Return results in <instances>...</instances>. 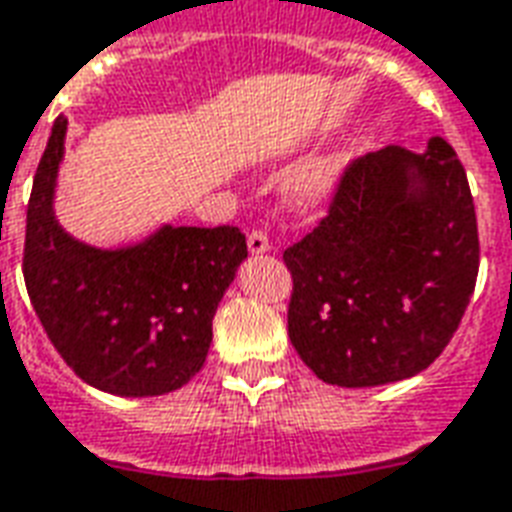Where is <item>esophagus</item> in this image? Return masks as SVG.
Returning a JSON list of instances; mask_svg holds the SVG:
<instances>
[{"mask_svg": "<svg viewBox=\"0 0 512 512\" xmlns=\"http://www.w3.org/2000/svg\"><path fill=\"white\" fill-rule=\"evenodd\" d=\"M270 248V237H267L264 231H251V234H248V251H251L253 256L270 253Z\"/></svg>", "mask_w": 512, "mask_h": 512, "instance_id": "34e87169", "label": "esophagus"}]
</instances>
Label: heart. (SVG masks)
<instances>
[{"mask_svg":"<svg viewBox=\"0 0 512 512\" xmlns=\"http://www.w3.org/2000/svg\"><path fill=\"white\" fill-rule=\"evenodd\" d=\"M354 166V149L338 147L305 160L286 185V199L297 212H316L335 199Z\"/></svg>","mask_w":512,"mask_h":512,"instance_id":"1","label":"heart"}]
</instances>
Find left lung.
I'll use <instances>...</instances> for the list:
<instances>
[{
	"label": "left lung",
	"instance_id": "1",
	"mask_svg": "<svg viewBox=\"0 0 512 512\" xmlns=\"http://www.w3.org/2000/svg\"><path fill=\"white\" fill-rule=\"evenodd\" d=\"M289 338L322 382L379 387L445 352L475 292L480 245L466 171L442 136L357 160L330 215L283 253Z\"/></svg>",
	"mask_w": 512,
	"mask_h": 512
}]
</instances>
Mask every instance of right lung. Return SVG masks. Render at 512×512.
<instances>
[{"instance_id": "obj_1", "label": "right lung", "mask_w": 512, "mask_h": 512, "mask_svg": "<svg viewBox=\"0 0 512 512\" xmlns=\"http://www.w3.org/2000/svg\"><path fill=\"white\" fill-rule=\"evenodd\" d=\"M67 119L51 128L26 210L24 281L37 319L73 371L103 393L149 398L199 374L212 316L248 259L240 229L160 223L98 248L57 218Z\"/></svg>"}]
</instances>
